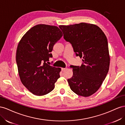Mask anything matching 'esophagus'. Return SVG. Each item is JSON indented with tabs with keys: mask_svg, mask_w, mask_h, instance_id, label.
Wrapping results in <instances>:
<instances>
[{
	"mask_svg": "<svg viewBox=\"0 0 125 125\" xmlns=\"http://www.w3.org/2000/svg\"><path fill=\"white\" fill-rule=\"evenodd\" d=\"M65 70H66V68H63H63L61 69V70H62V71H64Z\"/></svg>",
	"mask_w": 125,
	"mask_h": 125,
	"instance_id": "34e87169",
	"label": "esophagus"
}]
</instances>
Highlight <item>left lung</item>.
I'll return each instance as SVG.
<instances>
[{"instance_id": "obj_1", "label": "left lung", "mask_w": 125, "mask_h": 125, "mask_svg": "<svg viewBox=\"0 0 125 125\" xmlns=\"http://www.w3.org/2000/svg\"><path fill=\"white\" fill-rule=\"evenodd\" d=\"M59 28L76 55L83 59L81 66H70L73 73L67 80L70 88L78 95L90 96L97 91L108 72L107 39L101 28L95 24L82 22Z\"/></svg>"}]
</instances>
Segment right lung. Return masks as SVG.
Here are the masks:
<instances>
[{
	"label": "right lung",
	"instance_id": "add662e5",
	"mask_svg": "<svg viewBox=\"0 0 125 125\" xmlns=\"http://www.w3.org/2000/svg\"><path fill=\"white\" fill-rule=\"evenodd\" d=\"M56 26L38 24L31 28L20 41L16 62L20 80L35 95L48 94L54 89L61 69L49 65L54 45L62 37Z\"/></svg>",
	"mask_w": 125,
	"mask_h": 125
}]
</instances>
